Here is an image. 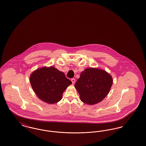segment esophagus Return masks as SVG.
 Segmentation results:
<instances>
[{
	"mask_svg": "<svg viewBox=\"0 0 146 146\" xmlns=\"http://www.w3.org/2000/svg\"><path fill=\"white\" fill-rule=\"evenodd\" d=\"M71 81H72V84H74L75 83V82H76V79H75L74 78H72V79H71Z\"/></svg>",
	"mask_w": 146,
	"mask_h": 146,
	"instance_id": "34e87169",
	"label": "esophagus"
}]
</instances>
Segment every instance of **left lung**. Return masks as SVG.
<instances>
[{
	"mask_svg": "<svg viewBox=\"0 0 146 146\" xmlns=\"http://www.w3.org/2000/svg\"><path fill=\"white\" fill-rule=\"evenodd\" d=\"M113 84L111 76L106 71L89 68L80 74L75 84L81 101L86 104H94L106 97Z\"/></svg>",
	"mask_w": 146,
	"mask_h": 146,
	"instance_id": "1",
	"label": "left lung"
}]
</instances>
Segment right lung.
<instances>
[{
  "label": "right lung",
  "mask_w": 146,
  "mask_h": 146,
  "mask_svg": "<svg viewBox=\"0 0 146 146\" xmlns=\"http://www.w3.org/2000/svg\"><path fill=\"white\" fill-rule=\"evenodd\" d=\"M30 83L38 97L52 104L61 100L63 92L72 82L63 72L54 67H50L35 70L30 76Z\"/></svg>",
  "instance_id": "1"
}]
</instances>
